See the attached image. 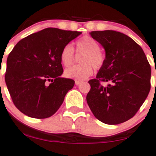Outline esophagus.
<instances>
[{
	"label": "esophagus",
	"mask_w": 156,
	"mask_h": 156,
	"mask_svg": "<svg viewBox=\"0 0 156 156\" xmlns=\"http://www.w3.org/2000/svg\"><path fill=\"white\" fill-rule=\"evenodd\" d=\"M82 82L81 81H79V80H75V84H76V85H79L80 84H81Z\"/></svg>",
	"instance_id": "34e87169"
}]
</instances>
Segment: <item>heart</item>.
I'll return each mask as SVG.
<instances>
[{
    "instance_id": "heart-1",
    "label": "heart",
    "mask_w": 156,
    "mask_h": 156,
    "mask_svg": "<svg viewBox=\"0 0 156 156\" xmlns=\"http://www.w3.org/2000/svg\"><path fill=\"white\" fill-rule=\"evenodd\" d=\"M76 51L77 53H83L80 59V66L70 67L65 71L66 77L73 80H85L93 73V67L99 69L105 62V56L99 50L100 45L95 39L90 36H84L79 39L76 43ZM60 61L63 66H71L73 63L74 57V49L71 43L66 44L60 52Z\"/></svg>"
}]
</instances>
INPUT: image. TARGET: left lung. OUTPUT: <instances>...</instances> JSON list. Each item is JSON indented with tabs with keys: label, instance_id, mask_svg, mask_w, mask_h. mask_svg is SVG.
Returning <instances> with one entry per match:
<instances>
[{
	"label": "left lung",
	"instance_id": "left-lung-1",
	"mask_svg": "<svg viewBox=\"0 0 156 156\" xmlns=\"http://www.w3.org/2000/svg\"><path fill=\"white\" fill-rule=\"evenodd\" d=\"M90 34L104 48L105 59L97 78L88 82L87 105L97 119L118 125L132 118L147 97L151 68L141 46L123 33L105 30ZM101 81L108 85L102 87Z\"/></svg>",
	"mask_w": 156,
	"mask_h": 156
}]
</instances>
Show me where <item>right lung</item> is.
Returning <instances> with one entry per match:
<instances>
[{
	"mask_svg": "<svg viewBox=\"0 0 156 156\" xmlns=\"http://www.w3.org/2000/svg\"><path fill=\"white\" fill-rule=\"evenodd\" d=\"M80 31L47 28L18 42L6 61L5 82L16 108L26 116L54 115L74 85L63 72L60 52Z\"/></svg>",
	"mask_w": 156,
	"mask_h": 156,
	"instance_id": "obj_1",
	"label": "right lung"
}]
</instances>
